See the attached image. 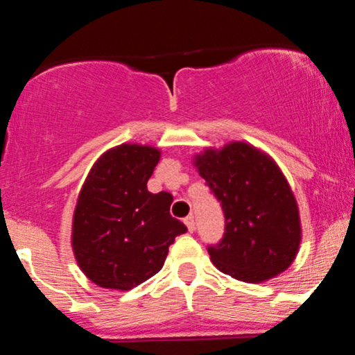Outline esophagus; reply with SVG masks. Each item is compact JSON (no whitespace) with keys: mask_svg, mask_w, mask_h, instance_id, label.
<instances>
[{"mask_svg":"<svg viewBox=\"0 0 355 355\" xmlns=\"http://www.w3.org/2000/svg\"><path fill=\"white\" fill-rule=\"evenodd\" d=\"M183 222H185V225H187V229H189V232H193L195 230V218H193V215H189V217L183 220Z\"/></svg>","mask_w":355,"mask_h":355,"instance_id":"1","label":"esophagus"}]
</instances>
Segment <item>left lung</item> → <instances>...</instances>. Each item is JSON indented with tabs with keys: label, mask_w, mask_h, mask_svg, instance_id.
<instances>
[{
	"label": "left lung",
	"mask_w": 355,
	"mask_h": 355,
	"mask_svg": "<svg viewBox=\"0 0 355 355\" xmlns=\"http://www.w3.org/2000/svg\"><path fill=\"white\" fill-rule=\"evenodd\" d=\"M193 165L225 214L222 242L209 247L223 274L260 284L292 266L302 242L299 205L270 155L247 141L205 148Z\"/></svg>",
	"instance_id": "left-lung-1"
}]
</instances>
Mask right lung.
Listing matches in <instances>:
<instances>
[{"label":"right lung","instance_id":"right-lung-1","mask_svg":"<svg viewBox=\"0 0 355 355\" xmlns=\"http://www.w3.org/2000/svg\"><path fill=\"white\" fill-rule=\"evenodd\" d=\"M152 145L121 144L95 162L78 193L71 225L76 263L98 287L130 291L164 267L187 227L170 215L173 197L146 182L160 162Z\"/></svg>","mask_w":355,"mask_h":355}]
</instances>
